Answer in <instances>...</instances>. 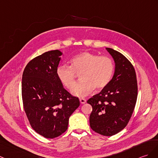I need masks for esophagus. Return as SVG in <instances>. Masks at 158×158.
I'll return each instance as SVG.
<instances>
[{
    "label": "esophagus",
    "mask_w": 158,
    "mask_h": 158,
    "mask_svg": "<svg viewBox=\"0 0 158 158\" xmlns=\"http://www.w3.org/2000/svg\"><path fill=\"white\" fill-rule=\"evenodd\" d=\"M79 101L81 102V104H85L86 102V100L84 98H79Z\"/></svg>",
    "instance_id": "34e87169"
}]
</instances>
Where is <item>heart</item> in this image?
Returning a JSON list of instances; mask_svg holds the SVG:
<instances>
[{"label":"heart","instance_id":"obj_1","mask_svg":"<svg viewBox=\"0 0 158 158\" xmlns=\"http://www.w3.org/2000/svg\"><path fill=\"white\" fill-rule=\"evenodd\" d=\"M71 67L60 65L56 69L58 79L65 87L71 89L75 85L77 75L80 81L72 91L73 94L83 97L90 94L95 88L102 89L112 78L114 64L110 58L90 52L75 55L70 61Z\"/></svg>","mask_w":158,"mask_h":158}]
</instances>
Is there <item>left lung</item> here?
I'll list each match as a JSON object with an SVG mask.
<instances>
[{"mask_svg":"<svg viewBox=\"0 0 158 158\" xmlns=\"http://www.w3.org/2000/svg\"><path fill=\"white\" fill-rule=\"evenodd\" d=\"M115 62L110 82L87 101L92 106L91 129L104 136H112L127 125L137 98V81L131 62L116 50L106 48Z\"/></svg>","mask_w":158,"mask_h":158,"instance_id":"left-lung-1","label":"left lung"}]
</instances>
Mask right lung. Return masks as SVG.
<instances>
[{"label": "right lung", "instance_id": "1", "mask_svg": "<svg viewBox=\"0 0 158 158\" xmlns=\"http://www.w3.org/2000/svg\"><path fill=\"white\" fill-rule=\"evenodd\" d=\"M61 55L55 50L34 58L22 76V100L29 124L47 139L67 130L69 117L80 105L79 98L68 92L57 77Z\"/></svg>", "mask_w": 158, "mask_h": 158}]
</instances>
